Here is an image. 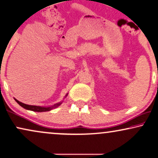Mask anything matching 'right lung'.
<instances>
[{
	"label": "right lung",
	"mask_w": 158,
	"mask_h": 158,
	"mask_svg": "<svg viewBox=\"0 0 158 158\" xmlns=\"http://www.w3.org/2000/svg\"><path fill=\"white\" fill-rule=\"evenodd\" d=\"M15 101L17 102L18 104H19L20 106H22V107L24 108V109L28 110H32V111H35V112H46V111H50L51 110H52L54 107H56V106L60 105L61 103L56 104H55L54 106H49V107H44V106H34V105H28V104L22 103L18 101V100L15 99Z\"/></svg>",
	"instance_id": "1"
}]
</instances>
